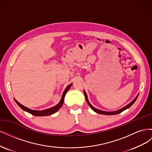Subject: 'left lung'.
<instances>
[{"instance_id":"8db88e82","label":"left lung","mask_w":152,"mask_h":152,"mask_svg":"<svg viewBox=\"0 0 152 152\" xmlns=\"http://www.w3.org/2000/svg\"><path fill=\"white\" fill-rule=\"evenodd\" d=\"M84 94L85 98H86V101H87V103H88V104L89 105V107L91 108V109H92V110H94V111L95 112L98 113H99V114H103V115H116V114H118V113H120L122 112L123 111H124V110H126V109L129 108L130 107H131V106L132 105V104L136 102V99H137V96H138V94H137L136 97L134 99H133L129 104H128L127 105H126V107H124V108H121V109H120V110H117V111H114V112H104V111H102V110H98V109L95 108L94 107H93V106H92V105L90 104V103L89 102L88 99H87V94H86V92H85V91H84Z\"/></svg>"}]
</instances>
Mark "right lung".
<instances>
[{
  "label": "right lung",
  "mask_w": 152,
  "mask_h": 152,
  "mask_svg": "<svg viewBox=\"0 0 152 152\" xmlns=\"http://www.w3.org/2000/svg\"><path fill=\"white\" fill-rule=\"evenodd\" d=\"M72 85V84H70V85L66 87V88L65 89V91L63 92V95H62V97H61V101H60V102H59V103L57 105H56V106H55V107H53L50 108L45 110H42V111H37V110H33L29 109L28 108L24 107V106L22 105L21 104H20L19 102H17L16 99H15V100L16 103L18 104V105L19 106V107L21 109L25 110V111H26L27 112L31 113V115H35V116H47V115H52V114H53L54 113H56L58 111V110L62 107V105H63V102H64V98H65V96L66 93H67V91L69 90V89L70 88V87H71Z\"/></svg>",
  "instance_id": "add662e5"
}]
</instances>
